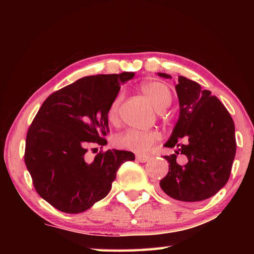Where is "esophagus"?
<instances>
[{"label": "esophagus", "mask_w": 254, "mask_h": 254, "mask_svg": "<svg viewBox=\"0 0 254 254\" xmlns=\"http://www.w3.org/2000/svg\"><path fill=\"white\" fill-rule=\"evenodd\" d=\"M135 157H136V160L140 162H147L150 159V157L147 156V154H141V153H137Z\"/></svg>", "instance_id": "obj_1"}]
</instances>
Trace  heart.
Segmentation results:
<instances>
[{"instance_id": "b5f03b06", "label": "heart", "mask_w": 254, "mask_h": 254, "mask_svg": "<svg viewBox=\"0 0 254 254\" xmlns=\"http://www.w3.org/2000/svg\"><path fill=\"white\" fill-rule=\"evenodd\" d=\"M141 92L145 97L152 103V105L158 111H162L168 107L173 101V94L170 88L161 81H145L141 85ZM121 104V96L114 98L112 104L107 111V118L112 124H115L119 120V109ZM159 139L158 132L150 131H140V130H127L120 133L114 137V145L121 149H128L135 152H144L151 147Z\"/></svg>"}]
</instances>
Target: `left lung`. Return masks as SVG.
I'll return each instance as SVG.
<instances>
[{
	"label": "left lung",
	"mask_w": 254,
	"mask_h": 254,
	"mask_svg": "<svg viewBox=\"0 0 254 254\" xmlns=\"http://www.w3.org/2000/svg\"><path fill=\"white\" fill-rule=\"evenodd\" d=\"M176 92L179 119L165 147L177 150L165 156L169 171L160 187L171 198L196 203L214 196L230 178L236 151L234 122L221 101L196 81L179 76ZM178 154L187 156L185 165L177 163Z\"/></svg>",
	"instance_id": "obj_1"
}]
</instances>
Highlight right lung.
I'll use <instances>...</instances> for the list:
<instances>
[{
  "label": "right lung",
  "mask_w": 254,
  "mask_h": 254,
  "mask_svg": "<svg viewBox=\"0 0 254 254\" xmlns=\"http://www.w3.org/2000/svg\"><path fill=\"white\" fill-rule=\"evenodd\" d=\"M133 77L127 71L87 76L42 103L27 133L24 162L34 189L55 208L68 214L91 208L109 194L120 166L135 159L115 149L86 159L88 147L107 143V111Z\"/></svg>",
  "instance_id": "obj_1"
}]
</instances>
